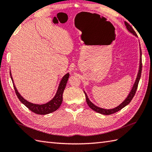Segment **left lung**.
<instances>
[{
	"mask_svg": "<svg viewBox=\"0 0 152 152\" xmlns=\"http://www.w3.org/2000/svg\"><path fill=\"white\" fill-rule=\"evenodd\" d=\"M124 24H125L126 28H127L128 30H129V31H130L133 35H134L135 36H137V35H136V33L135 32L134 30V29L132 28V26H130L129 23H127L126 22H124ZM140 67H139L138 75H137V77H136V81L134 82V86H133V87L132 88V90H131V91H130V94H129V96H128V97L125 99V100H124L123 103H121L119 105L117 106V107L113 108V109H105L100 108V107H99L95 105L93 103L91 102L90 99H88V97L87 96V94H86V92L84 91L85 95H86V102H87V104L88 105V106L90 107L92 110H94V111H96L97 113H101V114L109 115L113 114V113H115L120 111V110H121L122 109L124 108V107L126 106L128 104H129L130 102H131L132 98L134 97V95L136 94V90H137V88H138V83H139V81H140V77H141L142 68L141 48H140Z\"/></svg>",
	"mask_w": 152,
	"mask_h": 152,
	"instance_id": "obj_1",
	"label": "left lung"
}]
</instances>
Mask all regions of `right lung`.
I'll return each mask as SVG.
<instances>
[{"instance_id":"1","label":"right lung","mask_w":152,"mask_h":152,"mask_svg":"<svg viewBox=\"0 0 152 152\" xmlns=\"http://www.w3.org/2000/svg\"><path fill=\"white\" fill-rule=\"evenodd\" d=\"M10 74L12 81L13 82L14 90L15 92H16V94L19 100L23 104V105L27 107L30 111L34 112V113H36L38 115H47L56 111V110L60 107V106L61 105L62 102V95H63L64 90L65 89V87H66L68 78H69V73H67L62 77L55 97H53L50 102H47L45 104H42V105H39V104H34L29 102L21 96L19 94V92L18 91L16 86H15L14 84L11 72H10Z\"/></svg>"}]
</instances>
